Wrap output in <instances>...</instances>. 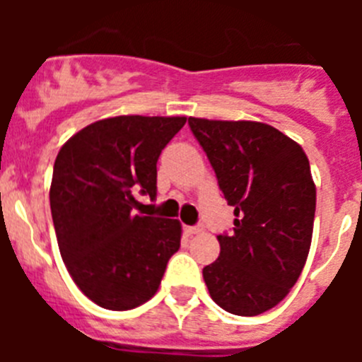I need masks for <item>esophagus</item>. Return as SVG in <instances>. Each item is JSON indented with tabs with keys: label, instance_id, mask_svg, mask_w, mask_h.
<instances>
[{
	"label": "esophagus",
	"instance_id": "1",
	"mask_svg": "<svg viewBox=\"0 0 362 362\" xmlns=\"http://www.w3.org/2000/svg\"><path fill=\"white\" fill-rule=\"evenodd\" d=\"M201 226H185V232L188 233V235H194V233H199L201 232Z\"/></svg>",
	"mask_w": 362,
	"mask_h": 362
}]
</instances>
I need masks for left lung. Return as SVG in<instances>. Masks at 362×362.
Here are the masks:
<instances>
[{
  "mask_svg": "<svg viewBox=\"0 0 362 362\" xmlns=\"http://www.w3.org/2000/svg\"><path fill=\"white\" fill-rule=\"evenodd\" d=\"M226 203L233 232L217 235L219 257L203 268L210 297L252 317L279 305L310 252L315 185L305 150L270 124L188 117Z\"/></svg>",
  "mask_w": 362,
  "mask_h": 362,
  "instance_id": "left-lung-1",
  "label": "left lung"
}]
</instances>
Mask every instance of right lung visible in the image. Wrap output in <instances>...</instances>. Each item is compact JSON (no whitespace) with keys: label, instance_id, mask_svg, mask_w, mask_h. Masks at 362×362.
Instances as JSON below:
<instances>
[{"label":"right lung","instance_id":"right-lung-1","mask_svg":"<svg viewBox=\"0 0 362 362\" xmlns=\"http://www.w3.org/2000/svg\"><path fill=\"white\" fill-rule=\"evenodd\" d=\"M187 117L117 116L74 134L54 163L50 210L63 263L95 305L130 310L158 292L181 223L137 216L156 199L158 159Z\"/></svg>","mask_w":362,"mask_h":362}]
</instances>
